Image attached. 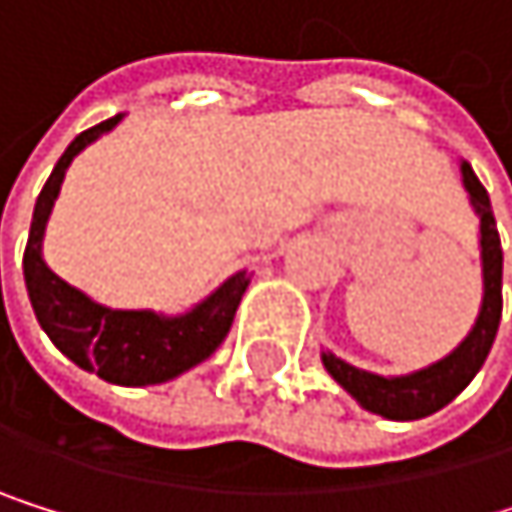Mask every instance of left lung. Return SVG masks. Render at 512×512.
<instances>
[{
	"label": "left lung",
	"mask_w": 512,
	"mask_h": 512,
	"mask_svg": "<svg viewBox=\"0 0 512 512\" xmlns=\"http://www.w3.org/2000/svg\"><path fill=\"white\" fill-rule=\"evenodd\" d=\"M461 181L479 218V261H482V304H479L473 328L467 331V338L448 356L418 371H408V375H378V371L350 365L347 359L334 356L331 350H322V365L328 375L365 411L381 415L387 421H421L433 415V411L445 408L455 396H461L464 387L482 368L501 325L504 251H501L498 224H495V214H491V199L473 174L470 162H461Z\"/></svg>",
	"instance_id": "8db88e82"
}]
</instances>
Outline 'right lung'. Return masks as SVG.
I'll list each match as a JSON object with an SVG mask.
<instances>
[{"label":"right lung","mask_w":512,"mask_h":512,"mask_svg":"<svg viewBox=\"0 0 512 512\" xmlns=\"http://www.w3.org/2000/svg\"><path fill=\"white\" fill-rule=\"evenodd\" d=\"M122 122V113L82 131L57 159L54 171L36 199L30 239L24 251V282L33 313L48 334V341L82 371L104 378L119 387H150L174 381L193 365L205 362L218 350L233 325L236 307L248 288V273L239 270L224 279L208 298L193 304L187 313H156V310H116L67 279L57 276L42 258V239L51 218L54 199L61 193L70 162L97 137H104Z\"/></svg>","instance_id":"right-lung-1"}]
</instances>
